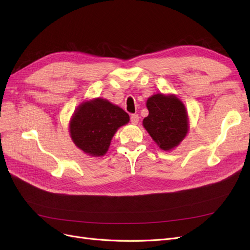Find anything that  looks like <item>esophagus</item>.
I'll return each instance as SVG.
<instances>
[{
  "mask_svg": "<svg viewBox=\"0 0 250 250\" xmlns=\"http://www.w3.org/2000/svg\"><path fill=\"white\" fill-rule=\"evenodd\" d=\"M139 120H140V117H139V115H137V113H133V115L130 116V121L132 124H138Z\"/></svg>",
  "mask_w": 250,
  "mask_h": 250,
  "instance_id": "esophagus-1",
  "label": "esophagus"
}]
</instances>
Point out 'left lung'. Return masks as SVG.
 Masks as SVG:
<instances>
[{"instance_id":"8db88e82","label":"left lung","mask_w":250,"mask_h":250,"mask_svg":"<svg viewBox=\"0 0 250 250\" xmlns=\"http://www.w3.org/2000/svg\"><path fill=\"white\" fill-rule=\"evenodd\" d=\"M149 115L143 125L163 150L176 147L188 132V115L177 97L156 94L147 100Z\"/></svg>"}]
</instances>
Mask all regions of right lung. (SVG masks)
<instances>
[{
  "instance_id": "1",
  "label": "right lung",
  "mask_w": 250,
  "mask_h": 250,
  "mask_svg": "<svg viewBox=\"0 0 250 250\" xmlns=\"http://www.w3.org/2000/svg\"><path fill=\"white\" fill-rule=\"evenodd\" d=\"M129 116L122 108L98 98L82 103L70 124L73 142L85 153L101 156L106 153L119 127L128 123Z\"/></svg>"
}]
</instances>
